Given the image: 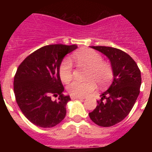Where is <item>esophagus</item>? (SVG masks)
<instances>
[{"instance_id":"1","label":"esophagus","mask_w":152,"mask_h":152,"mask_svg":"<svg viewBox=\"0 0 152 152\" xmlns=\"http://www.w3.org/2000/svg\"><path fill=\"white\" fill-rule=\"evenodd\" d=\"M71 99H72V100H75V99H78V100H84V97H81V96H73V95H72V96H71Z\"/></svg>"}]
</instances>
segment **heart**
I'll use <instances>...</instances> for the list:
<instances>
[{"label":"heart","mask_w":152,"mask_h":152,"mask_svg":"<svg viewBox=\"0 0 152 152\" xmlns=\"http://www.w3.org/2000/svg\"><path fill=\"white\" fill-rule=\"evenodd\" d=\"M75 58L78 66L88 70L86 80L80 82L72 81L67 86L70 94L84 96L92 93L96 88V84L104 87L113 78V69L108 63L103 61V58L96 51L90 49H80L75 52ZM59 76L64 82H68L73 76V65L69 58H65L59 66Z\"/></svg>","instance_id":"b5f03b06"}]
</instances>
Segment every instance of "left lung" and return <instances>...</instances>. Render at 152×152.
Here are the masks:
<instances>
[{
	"label": "left lung",
	"mask_w": 152,
	"mask_h": 152,
	"mask_svg": "<svg viewBox=\"0 0 152 152\" xmlns=\"http://www.w3.org/2000/svg\"><path fill=\"white\" fill-rule=\"evenodd\" d=\"M108 58L113 69V80L100 96L97 106L89 113L91 119L103 127L117 124L128 116L140 93L141 72L132 58L120 49L91 46Z\"/></svg>",
	"instance_id": "obj_1"
}]
</instances>
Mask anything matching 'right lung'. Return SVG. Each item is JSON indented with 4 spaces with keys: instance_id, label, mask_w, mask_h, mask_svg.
Returning a JSON list of instances; mask_svg holds the SVG:
<instances>
[{
    "instance_id": "add662e5",
    "label": "right lung",
    "mask_w": 152,
    "mask_h": 152,
    "mask_svg": "<svg viewBox=\"0 0 152 152\" xmlns=\"http://www.w3.org/2000/svg\"><path fill=\"white\" fill-rule=\"evenodd\" d=\"M77 45L55 44L42 47L19 65L13 80L16 100L23 115L42 128H51L62 121L70 99L62 93L59 66ZM59 96L58 101L51 96Z\"/></svg>"
}]
</instances>
